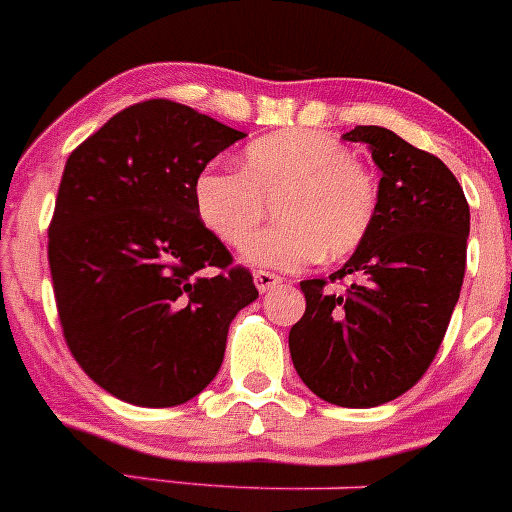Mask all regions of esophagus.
I'll use <instances>...</instances> for the list:
<instances>
[{
  "instance_id": "esophagus-1",
  "label": "esophagus",
  "mask_w": 512,
  "mask_h": 512,
  "mask_svg": "<svg viewBox=\"0 0 512 512\" xmlns=\"http://www.w3.org/2000/svg\"><path fill=\"white\" fill-rule=\"evenodd\" d=\"M280 282H282V277L272 275V272H265V270L255 272V287L260 289L262 294L270 292V289H275V287H280Z\"/></svg>"
}]
</instances>
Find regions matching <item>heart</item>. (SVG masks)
<instances>
[{"instance_id":"obj_1","label":"heart","mask_w":512,"mask_h":512,"mask_svg":"<svg viewBox=\"0 0 512 512\" xmlns=\"http://www.w3.org/2000/svg\"><path fill=\"white\" fill-rule=\"evenodd\" d=\"M379 200L374 173L352 148L309 128L252 141L240 173L205 168L193 180L200 225L227 247H245L264 219V203H273L281 223L245 250L247 262L272 270H297L319 255H352L374 230Z\"/></svg>"}]
</instances>
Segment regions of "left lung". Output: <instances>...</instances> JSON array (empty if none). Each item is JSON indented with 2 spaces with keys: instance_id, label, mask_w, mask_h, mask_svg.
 Listing matches in <instances>:
<instances>
[{
  "instance_id": "8db88e82",
  "label": "left lung",
  "mask_w": 512,
  "mask_h": 512,
  "mask_svg": "<svg viewBox=\"0 0 512 512\" xmlns=\"http://www.w3.org/2000/svg\"><path fill=\"white\" fill-rule=\"evenodd\" d=\"M344 141L369 143L379 215L342 270L299 282L307 309L289 329V354L319 399L371 409L406 394L441 347L466 275L471 210L446 163L389 128L356 126Z\"/></svg>"
}]
</instances>
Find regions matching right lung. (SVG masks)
<instances>
[{
	"label": "right lung",
	"instance_id": "add662e5",
	"mask_svg": "<svg viewBox=\"0 0 512 512\" xmlns=\"http://www.w3.org/2000/svg\"><path fill=\"white\" fill-rule=\"evenodd\" d=\"M240 138L151 98L66 160L49 225L56 309L74 359L116 399L165 409L198 396L230 322L260 294L193 208V180Z\"/></svg>",
	"mask_w": 512,
	"mask_h": 512
}]
</instances>
